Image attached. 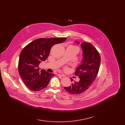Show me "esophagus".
Masks as SVG:
<instances>
[{"instance_id": "esophagus-1", "label": "esophagus", "mask_w": 125, "mask_h": 125, "mask_svg": "<svg viewBox=\"0 0 125 125\" xmlns=\"http://www.w3.org/2000/svg\"><path fill=\"white\" fill-rule=\"evenodd\" d=\"M57 75H58V76H61V77H65V76L64 75H63V74H58Z\"/></svg>"}]
</instances>
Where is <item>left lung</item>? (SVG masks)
Segmentation results:
<instances>
[{"mask_svg": "<svg viewBox=\"0 0 125 125\" xmlns=\"http://www.w3.org/2000/svg\"><path fill=\"white\" fill-rule=\"evenodd\" d=\"M75 42L79 44V42ZM81 46L83 59L75 73L78 76L80 81L74 82L69 86L64 87L67 92L72 94H79L86 91L94 81L100 67V56L97 49L90 43L83 42ZM71 80L73 82V79L71 78Z\"/></svg>", "mask_w": 125, "mask_h": 125, "instance_id": "8db88e82", "label": "left lung"}]
</instances>
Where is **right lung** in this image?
I'll use <instances>...</instances> for the list:
<instances>
[{
  "label": "right lung",
  "instance_id": "add662e5",
  "mask_svg": "<svg viewBox=\"0 0 125 125\" xmlns=\"http://www.w3.org/2000/svg\"><path fill=\"white\" fill-rule=\"evenodd\" d=\"M66 38H41L35 40L22 50L18 62L19 73L30 90L38 92L45 88L55 75L41 70L40 64L49 56L51 47L64 42Z\"/></svg>",
  "mask_w": 125,
  "mask_h": 125
}]
</instances>
